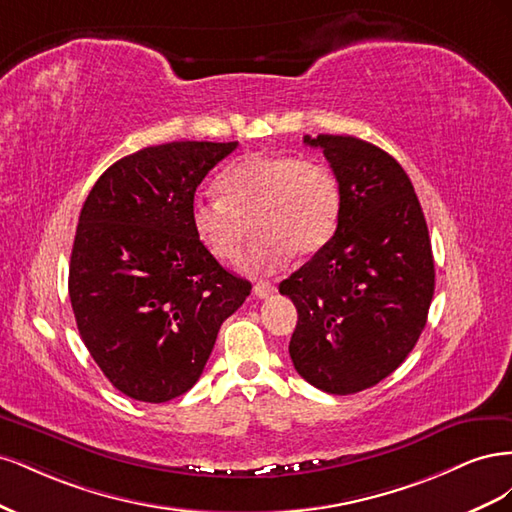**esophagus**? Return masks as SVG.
<instances>
[{"instance_id":"esophagus-1","label":"esophagus","mask_w":512,"mask_h":512,"mask_svg":"<svg viewBox=\"0 0 512 512\" xmlns=\"http://www.w3.org/2000/svg\"><path fill=\"white\" fill-rule=\"evenodd\" d=\"M273 292H275V284L269 282V280H260V282L254 286V294H256L258 299H269Z\"/></svg>"}]
</instances>
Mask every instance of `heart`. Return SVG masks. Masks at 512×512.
I'll use <instances>...</instances> for the list:
<instances>
[{
  "instance_id": "obj_1",
  "label": "heart",
  "mask_w": 512,
  "mask_h": 512,
  "mask_svg": "<svg viewBox=\"0 0 512 512\" xmlns=\"http://www.w3.org/2000/svg\"><path fill=\"white\" fill-rule=\"evenodd\" d=\"M220 198L194 200L190 222L200 245L224 265L241 260L250 224L256 245L245 262L250 273H273L294 256L318 254L333 237L342 211V188L316 158L252 153L218 177Z\"/></svg>"
}]
</instances>
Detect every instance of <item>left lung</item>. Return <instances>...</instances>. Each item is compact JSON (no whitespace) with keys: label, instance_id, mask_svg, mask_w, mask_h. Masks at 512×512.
I'll return each mask as SVG.
<instances>
[{"label":"left lung","instance_id":"1","mask_svg":"<svg viewBox=\"0 0 512 512\" xmlns=\"http://www.w3.org/2000/svg\"><path fill=\"white\" fill-rule=\"evenodd\" d=\"M342 188L331 241L280 284L299 312L290 359L299 376L331 395L378 384L421 337L436 286L425 215L412 181L380 147L318 134Z\"/></svg>","mask_w":512,"mask_h":512}]
</instances>
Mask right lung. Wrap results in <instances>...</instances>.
<instances>
[{
  "mask_svg": "<svg viewBox=\"0 0 512 512\" xmlns=\"http://www.w3.org/2000/svg\"><path fill=\"white\" fill-rule=\"evenodd\" d=\"M239 143L179 141L121 158L91 188L70 256L72 312L117 391L164 404L203 374L252 284L196 239L200 181Z\"/></svg>",
  "mask_w": 512,
  "mask_h": 512,
  "instance_id": "obj_1",
  "label": "right lung"
}]
</instances>
